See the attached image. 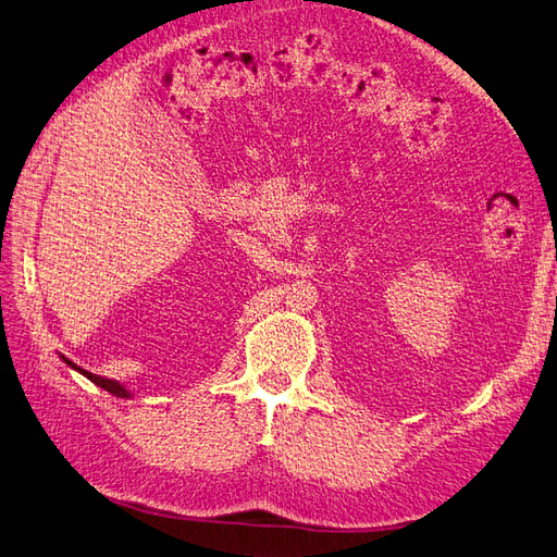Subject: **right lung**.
<instances>
[{
    "label": "right lung",
    "mask_w": 557,
    "mask_h": 557,
    "mask_svg": "<svg viewBox=\"0 0 557 557\" xmlns=\"http://www.w3.org/2000/svg\"><path fill=\"white\" fill-rule=\"evenodd\" d=\"M63 358V363L67 366V368H72V370H77L79 374H84L86 380H91L96 386H100V388H104V391H110L112 396H116V398H133V394L131 391L126 388V384H122V382H116V380H108V377H98V374H94V372H88V370H82L77 363H72L70 358H65V356H60Z\"/></svg>",
    "instance_id": "right-lung-1"
}]
</instances>
